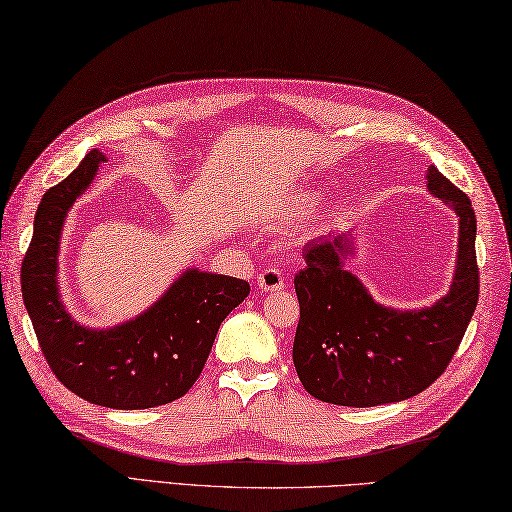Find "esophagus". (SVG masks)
I'll return each mask as SVG.
<instances>
[{"label":"esophagus","instance_id":"esophagus-1","mask_svg":"<svg viewBox=\"0 0 512 512\" xmlns=\"http://www.w3.org/2000/svg\"><path fill=\"white\" fill-rule=\"evenodd\" d=\"M257 284H259V288H262L264 293L280 291V288H284V273L280 271V268L268 266V268H264L262 273L257 275Z\"/></svg>","mask_w":512,"mask_h":512}]
</instances>
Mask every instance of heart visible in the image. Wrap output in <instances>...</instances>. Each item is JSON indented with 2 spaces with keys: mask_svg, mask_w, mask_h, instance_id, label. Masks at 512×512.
<instances>
[{
  "mask_svg": "<svg viewBox=\"0 0 512 512\" xmlns=\"http://www.w3.org/2000/svg\"><path fill=\"white\" fill-rule=\"evenodd\" d=\"M322 201V190L318 188H304L293 192L291 197L284 201V206L277 212V224H295L304 217H309Z\"/></svg>",
  "mask_w": 512,
  "mask_h": 512,
  "instance_id": "b5f03b06",
  "label": "heart"
}]
</instances>
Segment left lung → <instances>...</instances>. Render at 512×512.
<instances>
[{"label":"left lung","instance_id":"left-lung-1","mask_svg":"<svg viewBox=\"0 0 512 512\" xmlns=\"http://www.w3.org/2000/svg\"><path fill=\"white\" fill-rule=\"evenodd\" d=\"M427 190L457 212L459 253L448 295L418 311L378 304L345 268L347 232L309 241L295 275L300 322L293 365L306 392L324 403L374 407L421 394L457 353L479 300L477 219L470 199L432 165Z\"/></svg>","mask_w":512,"mask_h":512}]
</instances>
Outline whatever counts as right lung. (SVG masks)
<instances>
[{
    "mask_svg": "<svg viewBox=\"0 0 512 512\" xmlns=\"http://www.w3.org/2000/svg\"><path fill=\"white\" fill-rule=\"evenodd\" d=\"M105 161L91 150L42 197L22 262V297L44 358L64 387L111 410H147L176 401L197 383L221 322L246 300L250 284L190 268L134 320L100 331L73 320L58 288L60 235L69 208Z\"/></svg>",
    "mask_w": 512,
    "mask_h": 512,
    "instance_id": "1",
    "label": "right lung"
}]
</instances>
